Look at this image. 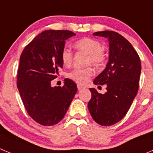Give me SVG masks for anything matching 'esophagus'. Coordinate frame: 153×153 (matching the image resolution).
<instances>
[{"mask_svg": "<svg viewBox=\"0 0 153 153\" xmlns=\"http://www.w3.org/2000/svg\"><path fill=\"white\" fill-rule=\"evenodd\" d=\"M77 88H78V90H82V89H83V86L80 84H77Z\"/></svg>", "mask_w": 153, "mask_h": 153, "instance_id": "1", "label": "esophagus"}]
</instances>
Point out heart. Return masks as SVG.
Here are the masks:
<instances>
[{"mask_svg": "<svg viewBox=\"0 0 153 153\" xmlns=\"http://www.w3.org/2000/svg\"><path fill=\"white\" fill-rule=\"evenodd\" d=\"M74 47L78 51H83L88 54L86 58V64H92L100 67L105 63L106 60V53L102 48L100 41L90 37H83L74 43ZM60 59L63 66L69 67L73 62V53L67 47H63L60 52ZM94 74L93 67L75 68L67 74V77L79 84H83L89 80Z\"/></svg>", "mask_w": 153, "mask_h": 153, "instance_id": "obj_1", "label": "heart"}]
</instances>
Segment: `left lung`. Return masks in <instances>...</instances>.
I'll return each instance as SVG.
<instances>
[{
  "mask_svg": "<svg viewBox=\"0 0 153 153\" xmlns=\"http://www.w3.org/2000/svg\"><path fill=\"white\" fill-rule=\"evenodd\" d=\"M93 35L109 39V62L106 69L93 80L99 86L106 84L107 91L101 94L90 88L92 97L88 109L97 123L109 126L125 117L137 94L141 62L132 44L117 32L104 30Z\"/></svg>",
  "mask_w": 153,
  "mask_h": 153,
  "instance_id": "obj_1",
  "label": "left lung"
}]
</instances>
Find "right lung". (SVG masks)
Returning <instances> with one entry per match:
<instances>
[{
	"mask_svg": "<svg viewBox=\"0 0 153 153\" xmlns=\"http://www.w3.org/2000/svg\"><path fill=\"white\" fill-rule=\"evenodd\" d=\"M75 35L70 30H45L30 42L21 55L17 88L27 113L40 125L60 122L77 91L70 79H64L63 86L51 84L63 67L60 52L65 40Z\"/></svg>",
	"mask_w": 153,
	"mask_h": 153,
	"instance_id": "obj_1",
	"label": "right lung"
}]
</instances>
